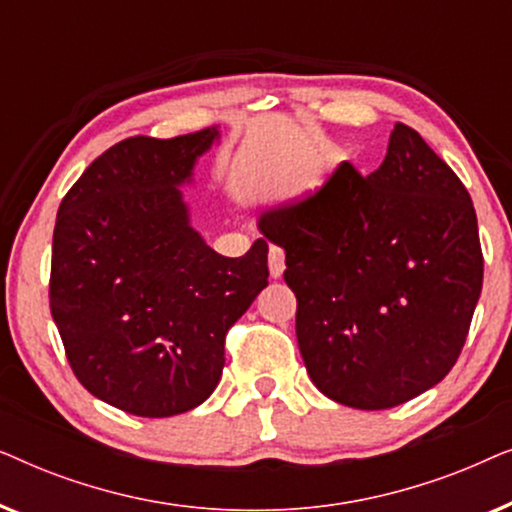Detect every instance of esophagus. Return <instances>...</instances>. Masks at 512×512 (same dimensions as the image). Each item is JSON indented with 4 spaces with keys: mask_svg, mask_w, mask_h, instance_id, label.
I'll return each instance as SVG.
<instances>
[{
    "mask_svg": "<svg viewBox=\"0 0 512 512\" xmlns=\"http://www.w3.org/2000/svg\"><path fill=\"white\" fill-rule=\"evenodd\" d=\"M268 265H270V275L279 279L284 275V268H286V254L282 247H277V244H270V251H268Z\"/></svg>",
    "mask_w": 512,
    "mask_h": 512,
    "instance_id": "34e87169",
    "label": "esophagus"
}]
</instances>
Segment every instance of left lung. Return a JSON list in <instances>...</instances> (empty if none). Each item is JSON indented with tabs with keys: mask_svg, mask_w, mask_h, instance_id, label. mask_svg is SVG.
I'll return each mask as SVG.
<instances>
[{
	"mask_svg": "<svg viewBox=\"0 0 512 512\" xmlns=\"http://www.w3.org/2000/svg\"><path fill=\"white\" fill-rule=\"evenodd\" d=\"M258 228L286 251L298 347L321 394L387 410L450 373L485 263L471 195L417 130L396 123L373 174L345 160Z\"/></svg>",
	"mask_w": 512,
	"mask_h": 512,
	"instance_id": "1",
	"label": "left lung"
}]
</instances>
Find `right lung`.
I'll return each instance as SVG.
<instances>
[{
  "label": "right lung",
  "mask_w": 512,
  "mask_h": 512,
  "mask_svg": "<svg viewBox=\"0 0 512 512\" xmlns=\"http://www.w3.org/2000/svg\"><path fill=\"white\" fill-rule=\"evenodd\" d=\"M219 139L128 137L60 202L51 314L76 380L137 417H172L221 380L226 333L268 286V242L240 258L207 247L179 186Z\"/></svg>",
  "instance_id": "right-lung-1"
}]
</instances>
